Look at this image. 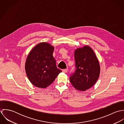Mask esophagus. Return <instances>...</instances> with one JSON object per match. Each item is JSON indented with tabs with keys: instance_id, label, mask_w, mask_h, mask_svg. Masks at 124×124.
Returning <instances> with one entry per match:
<instances>
[{
	"instance_id": "1",
	"label": "esophagus",
	"mask_w": 124,
	"mask_h": 124,
	"mask_svg": "<svg viewBox=\"0 0 124 124\" xmlns=\"http://www.w3.org/2000/svg\"><path fill=\"white\" fill-rule=\"evenodd\" d=\"M67 71H68V69H65L62 70V72H63L64 73H67Z\"/></svg>"
}]
</instances>
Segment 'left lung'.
<instances>
[{
  "label": "left lung",
  "instance_id": "obj_1",
  "mask_svg": "<svg viewBox=\"0 0 124 124\" xmlns=\"http://www.w3.org/2000/svg\"><path fill=\"white\" fill-rule=\"evenodd\" d=\"M74 59L76 70L70 81L76 89L85 91L97 82L100 73V64L94 51L88 45L75 50Z\"/></svg>",
  "mask_w": 124,
  "mask_h": 124
}]
</instances>
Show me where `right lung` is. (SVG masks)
Returning <instances> with one entry per match:
<instances>
[{"mask_svg": "<svg viewBox=\"0 0 124 124\" xmlns=\"http://www.w3.org/2000/svg\"><path fill=\"white\" fill-rule=\"evenodd\" d=\"M54 50V47L50 43L40 42L31 49L27 57L25 71L29 81L36 87L46 88L62 71L56 67Z\"/></svg>", "mask_w": 124, "mask_h": 124, "instance_id": "right-lung-1", "label": "right lung"}]
</instances>
